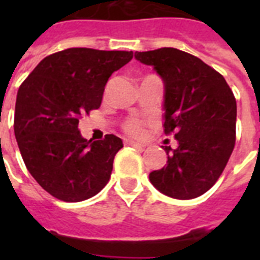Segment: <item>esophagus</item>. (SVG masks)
I'll use <instances>...</instances> for the list:
<instances>
[{"instance_id": "obj_1", "label": "esophagus", "mask_w": 260, "mask_h": 260, "mask_svg": "<svg viewBox=\"0 0 260 260\" xmlns=\"http://www.w3.org/2000/svg\"><path fill=\"white\" fill-rule=\"evenodd\" d=\"M124 144H125V146L138 147V148H142V147H144V144H142V143L134 142V140H129V139H125V140H124Z\"/></svg>"}]
</instances>
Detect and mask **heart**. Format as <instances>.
Returning a JSON list of instances; mask_svg holds the SVG:
<instances>
[{
  "label": "heart",
  "instance_id": "heart-1",
  "mask_svg": "<svg viewBox=\"0 0 260 260\" xmlns=\"http://www.w3.org/2000/svg\"><path fill=\"white\" fill-rule=\"evenodd\" d=\"M125 129L128 134L134 135V136H140L144 132V128H143V124L140 121H129L126 122Z\"/></svg>",
  "mask_w": 260,
  "mask_h": 260
}]
</instances>
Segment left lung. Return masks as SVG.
<instances>
[{
	"instance_id": "left-lung-1",
	"label": "left lung",
	"mask_w": 260,
	"mask_h": 260,
	"mask_svg": "<svg viewBox=\"0 0 260 260\" xmlns=\"http://www.w3.org/2000/svg\"><path fill=\"white\" fill-rule=\"evenodd\" d=\"M135 59L162 78L163 128L177 140V148L162 147L167 165L150 173V182L167 197H200L216 183L234 151V93L221 74L185 51H136Z\"/></svg>"
}]
</instances>
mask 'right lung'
Returning a JSON list of instances; mask_svg holds the SVG:
<instances>
[{"instance_id": "add662e5", "label": "right lung", "mask_w": 260, "mask_h": 260, "mask_svg": "<svg viewBox=\"0 0 260 260\" xmlns=\"http://www.w3.org/2000/svg\"><path fill=\"white\" fill-rule=\"evenodd\" d=\"M132 56V51H59L43 59L18 89V150L30 175L58 200L83 201L109 181L122 140L114 135L86 140L79 117L100 108L109 77Z\"/></svg>"}]
</instances>
